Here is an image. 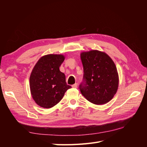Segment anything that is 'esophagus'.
Here are the masks:
<instances>
[{
  "label": "esophagus",
  "instance_id": "esophagus-1",
  "mask_svg": "<svg viewBox=\"0 0 147 147\" xmlns=\"http://www.w3.org/2000/svg\"><path fill=\"white\" fill-rule=\"evenodd\" d=\"M72 87H73V88H76L78 87V84L77 83L74 84V85H72Z\"/></svg>",
  "mask_w": 147,
  "mask_h": 147
}]
</instances>
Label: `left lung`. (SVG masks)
I'll return each instance as SVG.
<instances>
[{
	"label": "left lung",
	"instance_id": "1",
	"mask_svg": "<svg viewBox=\"0 0 147 147\" xmlns=\"http://www.w3.org/2000/svg\"><path fill=\"white\" fill-rule=\"evenodd\" d=\"M80 57L83 66L84 82L80 91L87 100L103 105L112 99L119 86V75L112 59L97 50L83 52Z\"/></svg>",
	"mask_w": 147,
	"mask_h": 147
}]
</instances>
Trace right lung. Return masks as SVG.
I'll return each instance as SVG.
<instances>
[{"label":"right lung","mask_w":147,"mask_h":147,"mask_svg":"<svg viewBox=\"0 0 147 147\" xmlns=\"http://www.w3.org/2000/svg\"><path fill=\"white\" fill-rule=\"evenodd\" d=\"M65 57L62 54L42 56L34 66L30 77L32 98L41 107L49 109L57 104L71 86L65 82L64 73L59 70Z\"/></svg>","instance_id":"add662e5"}]
</instances>
